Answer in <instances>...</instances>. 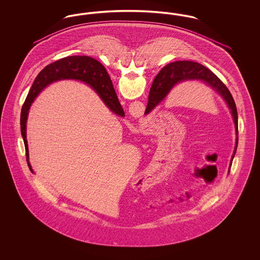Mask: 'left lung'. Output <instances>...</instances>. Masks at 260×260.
I'll list each match as a JSON object with an SVG mask.
<instances>
[{
    "label": "left lung",
    "mask_w": 260,
    "mask_h": 260,
    "mask_svg": "<svg viewBox=\"0 0 260 260\" xmlns=\"http://www.w3.org/2000/svg\"><path fill=\"white\" fill-rule=\"evenodd\" d=\"M186 80H201L215 89L222 96L232 113L235 123L236 134L238 136V112L231 92L216 75L213 74L209 68L198 62L175 61L165 66L153 81L149 92L148 104L144 114L147 115L152 111L167 96L173 86ZM237 146L238 137L236 140L235 152L232 159H234Z\"/></svg>",
    "instance_id": "8db88e82"
}]
</instances>
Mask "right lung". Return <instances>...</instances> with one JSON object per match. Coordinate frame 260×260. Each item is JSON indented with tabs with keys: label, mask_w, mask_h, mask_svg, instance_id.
Listing matches in <instances>:
<instances>
[{
	"label": "right lung",
	"mask_w": 260,
	"mask_h": 260,
	"mask_svg": "<svg viewBox=\"0 0 260 260\" xmlns=\"http://www.w3.org/2000/svg\"><path fill=\"white\" fill-rule=\"evenodd\" d=\"M62 79H74L86 82L91 87H93L100 99H102L108 108H110V110L120 116L124 115V110L113 87L111 79L106 69L98 60L89 56L76 55L67 56L57 61L50 63L36 77L25 99L20 114L21 136L24 141L27 158L26 160L31 171L32 169L29 164V152L26 139V122L29 108L35 98L44 87H47L52 82Z\"/></svg>",
	"instance_id": "right-lung-1"
}]
</instances>
